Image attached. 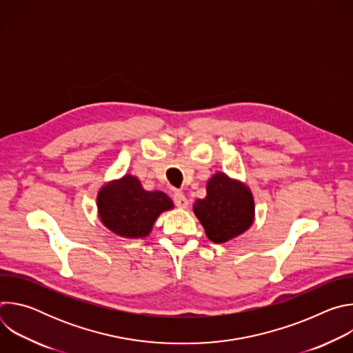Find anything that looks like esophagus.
I'll return each mask as SVG.
<instances>
[{
    "label": "esophagus",
    "instance_id": "1",
    "mask_svg": "<svg viewBox=\"0 0 353 353\" xmlns=\"http://www.w3.org/2000/svg\"><path fill=\"white\" fill-rule=\"evenodd\" d=\"M173 201H174V205L179 207V208H187L188 207V199L180 191L173 192Z\"/></svg>",
    "mask_w": 353,
    "mask_h": 353
}]
</instances>
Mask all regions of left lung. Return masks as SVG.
<instances>
[{
  "instance_id": "8db88e82",
  "label": "left lung",
  "mask_w": 353,
  "mask_h": 353,
  "mask_svg": "<svg viewBox=\"0 0 353 353\" xmlns=\"http://www.w3.org/2000/svg\"><path fill=\"white\" fill-rule=\"evenodd\" d=\"M194 214L211 241L225 243L253 223L254 201L247 187L218 173L207 184V196L195 201Z\"/></svg>"
}]
</instances>
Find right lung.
<instances>
[{
	"mask_svg": "<svg viewBox=\"0 0 353 353\" xmlns=\"http://www.w3.org/2000/svg\"><path fill=\"white\" fill-rule=\"evenodd\" d=\"M99 215L112 232L130 239L145 237L161 212L172 210L162 191H145L137 177L124 176L105 185L97 196Z\"/></svg>",
	"mask_w": 353,
	"mask_h": 353,
	"instance_id": "obj_1",
	"label": "right lung"
}]
</instances>
